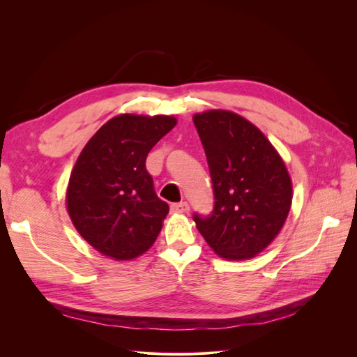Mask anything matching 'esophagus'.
<instances>
[{"instance_id": "obj_1", "label": "esophagus", "mask_w": 357, "mask_h": 357, "mask_svg": "<svg viewBox=\"0 0 357 357\" xmlns=\"http://www.w3.org/2000/svg\"><path fill=\"white\" fill-rule=\"evenodd\" d=\"M171 211H172V213H177V214H185V213L189 211V204L185 202V201L172 204V205H171Z\"/></svg>"}]
</instances>
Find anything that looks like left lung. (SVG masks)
Wrapping results in <instances>:
<instances>
[{"mask_svg": "<svg viewBox=\"0 0 357 357\" xmlns=\"http://www.w3.org/2000/svg\"><path fill=\"white\" fill-rule=\"evenodd\" d=\"M193 123L207 156L214 208L193 214L204 240L220 257H255L282 231L291 205V181L269 139L240 114L197 113Z\"/></svg>", "mask_w": 357, "mask_h": 357, "instance_id": "1", "label": "left lung"}]
</instances>
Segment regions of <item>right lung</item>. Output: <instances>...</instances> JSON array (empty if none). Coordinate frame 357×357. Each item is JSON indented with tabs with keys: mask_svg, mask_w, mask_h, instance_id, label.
Wrapping results in <instances>:
<instances>
[{
	"mask_svg": "<svg viewBox=\"0 0 357 357\" xmlns=\"http://www.w3.org/2000/svg\"><path fill=\"white\" fill-rule=\"evenodd\" d=\"M176 123L172 116L119 114L82 150L67 210L74 228L104 256L131 261L156 241L169 207L156 195L146 158Z\"/></svg>",
	"mask_w": 357,
	"mask_h": 357,
	"instance_id": "right-lung-1",
	"label": "right lung"
}]
</instances>
